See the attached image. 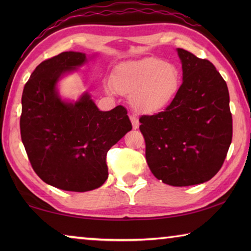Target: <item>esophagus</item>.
Instances as JSON below:
<instances>
[{"mask_svg":"<svg viewBox=\"0 0 251 251\" xmlns=\"http://www.w3.org/2000/svg\"><path fill=\"white\" fill-rule=\"evenodd\" d=\"M129 118H130L131 125H133V128H134V129H137L138 126H139V122H138V120H137V117L134 116V115H130Z\"/></svg>","mask_w":251,"mask_h":251,"instance_id":"1","label":"esophagus"}]
</instances>
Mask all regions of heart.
Instances as JSON below:
<instances>
[{
	"instance_id": "b5f03b06",
	"label": "heart",
	"mask_w": 251,
	"mask_h": 251,
	"mask_svg": "<svg viewBox=\"0 0 251 251\" xmlns=\"http://www.w3.org/2000/svg\"><path fill=\"white\" fill-rule=\"evenodd\" d=\"M180 72L163 59L146 57L123 63L112 75V86L122 95H130L133 108L157 113L172 103L180 87Z\"/></svg>"
}]
</instances>
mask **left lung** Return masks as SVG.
Instances as JSON below:
<instances>
[{
	"mask_svg": "<svg viewBox=\"0 0 251 251\" xmlns=\"http://www.w3.org/2000/svg\"><path fill=\"white\" fill-rule=\"evenodd\" d=\"M182 84L164 112L142 116L146 160L157 179L171 186L202 184L222 168L232 137L229 92L207 59L177 49Z\"/></svg>",
	"mask_w": 251,
	"mask_h": 251,
	"instance_id": "8db88e82",
	"label": "left lung"
}]
</instances>
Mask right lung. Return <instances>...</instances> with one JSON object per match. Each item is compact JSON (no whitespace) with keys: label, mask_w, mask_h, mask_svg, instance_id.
Masks as SVG:
<instances>
[{"label":"right lung","mask_w":251,"mask_h":251,"mask_svg":"<svg viewBox=\"0 0 251 251\" xmlns=\"http://www.w3.org/2000/svg\"><path fill=\"white\" fill-rule=\"evenodd\" d=\"M95 57L63 52L42 62L25 84L21 137L39 177L67 192H88L108 177L106 154L131 130L126 108L97 107L88 92L76 100L63 99L58 83Z\"/></svg>","instance_id":"1"}]
</instances>
